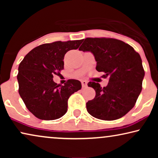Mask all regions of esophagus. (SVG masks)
<instances>
[{
    "mask_svg": "<svg viewBox=\"0 0 158 158\" xmlns=\"http://www.w3.org/2000/svg\"><path fill=\"white\" fill-rule=\"evenodd\" d=\"M81 83H82V86H83V88H85L86 86H87V84H88L87 81H82Z\"/></svg>",
    "mask_w": 158,
    "mask_h": 158,
    "instance_id": "obj_1",
    "label": "esophagus"
}]
</instances>
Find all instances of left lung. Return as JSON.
Masks as SVG:
<instances>
[{
  "label": "left lung",
  "mask_w": 158,
  "mask_h": 158,
  "mask_svg": "<svg viewBox=\"0 0 158 158\" xmlns=\"http://www.w3.org/2000/svg\"><path fill=\"white\" fill-rule=\"evenodd\" d=\"M79 50L90 52L96 70L109 77L106 87L89 82L96 96L86 103L88 113L101 120L122 118L135 106L142 91L144 70L139 53L122 41L112 38H86Z\"/></svg>",
  "instance_id": "8db88e82"
}]
</instances>
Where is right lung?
<instances>
[{"label": "right lung", "mask_w": 158, "mask_h": 158, "mask_svg": "<svg viewBox=\"0 0 158 158\" xmlns=\"http://www.w3.org/2000/svg\"><path fill=\"white\" fill-rule=\"evenodd\" d=\"M83 40L44 44L29 52L19 66V93L29 111L42 120H55L68 111V98L81 89L77 80H68L64 85L53 81L64 69L67 52L77 49Z\"/></svg>", "instance_id": "right-lung-1"}]
</instances>
